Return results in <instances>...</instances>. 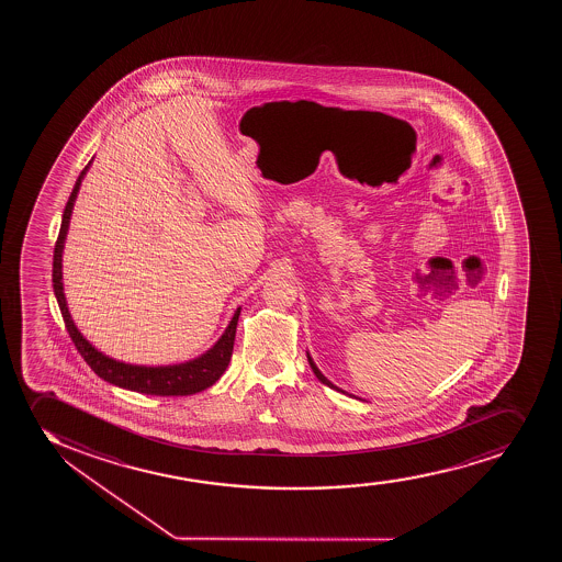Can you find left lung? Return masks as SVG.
<instances>
[{
  "label": "left lung",
  "mask_w": 562,
  "mask_h": 562,
  "mask_svg": "<svg viewBox=\"0 0 562 562\" xmlns=\"http://www.w3.org/2000/svg\"><path fill=\"white\" fill-rule=\"evenodd\" d=\"M307 361H310L311 369H313V373L316 374V379H318V381L323 382V384H326V386L337 390V386H334V384H331V382H329L328 379H326V376H324V374L318 371V368L315 366V361H313V358H311L310 355H307Z\"/></svg>",
  "instance_id": "8db88e82"
}]
</instances>
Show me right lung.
<instances>
[{
	"mask_svg": "<svg viewBox=\"0 0 562 562\" xmlns=\"http://www.w3.org/2000/svg\"><path fill=\"white\" fill-rule=\"evenodd\" d=\"M86 170L78 176L77 183L72 188L71 196L65 204L61 226H59L58 239L54 246V262H52V283H54V294L58 300L59 311L64 316L65 328L69 331L75 347L80 356L85 358L86 363L90 366L91 371L116 386L140 392L148 395H191L202 392L220 381L221 374L228 368V361L233 356L234 337H236V326H238L239 310L234 313L233 321L221 336L220 341L213 345V349L207 350L196 360L180 363V366H168V368H144V366H130L123 361L112 360L103 352L93 349L85 337L80 336L77 326L71 321V315L67 311L64 296V283H61V251H64L65 234L69 228L71 220L72 204L77 199L78 189L82 183Z\"/></svg>",
	"mask_w": 562,
	"mask_h": 562,
	"instance_id": "add662e5",
	"label": "right lung"
}]
</instances>
